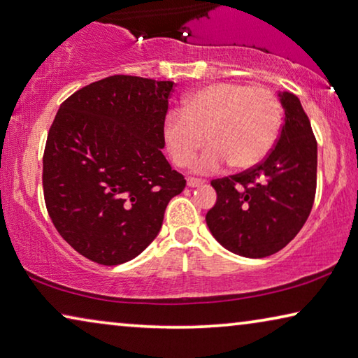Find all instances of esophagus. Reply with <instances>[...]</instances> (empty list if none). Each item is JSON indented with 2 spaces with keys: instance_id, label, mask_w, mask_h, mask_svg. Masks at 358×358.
I'll return each instance as SVG.
<instances>
[{
  "instance_id": "1",
  "label": "esophagus",
  "mask_w": 358,
  "mask_h": 358,
  "mask_svg": "<svg viewBox=\"0 0 358 358\" xmlns=\"http://www.w3.org/2000/svg\"><path fill=\"white\" fill-rule=\"evenodd\" d=\"M186 183H188L189 188H196V186H201V185H204L206 181H204V180H201V178L189 177V178H188V181H186Z\"/></svg>"
}]
</instances>
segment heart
<instances>
[{"instance_id":"obj_1","label":"heart","mask_w":358,"mask_h":358,"mask_svg":"<svg viewBox=\"0 0 358 358\" xmlns=\"http://www.w3.org/2000/svg\"><path fill=\"white\" fill-rule=\"evenodd\" d=\"M281 127V104L268 88L239 82H218L186 96L183 112H170L164 140L178 167L197 162V172H215L230 162L249 170L268 156ZM206 138H204L203 136Z\"/></svg>"}]
</instances>
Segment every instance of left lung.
Listing matches in <instances>:
<instances>
[{
    "label": "left lung",
    "mask_w": 358,
    "mask_h": 358,
    "mask_svg": "<svg viewBox=\"0 0 358 358\" xmlns=\"http://www.w3.org/2000/svg\"><path fill=\"white\" fill-rule=\"evenodd\" d=\"M285 124L268 156L255 167L212 180L217 202L206 222L233 254L262 259L294 239L310 215L317 189V140L301 101L278 93Z\"/></svg>",
    "instance_id": "8db88e82"
}]
</instances>
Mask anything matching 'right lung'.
Returning a JSON list of instances; mask_svg holds the SVG:
<instances>
[{
	"instance_id": "1",
	"label": "right lung",
	"mask_w": 358,
	"mask_h": 358,
	"mask_svg": "<svg viewBox=\"0 0 358 358\" xmlns=\"http://www.w3.org/2000/svg\"><path fill=\"white\" fill-rule=\"evenodd\" d=\"M173 82L112 76L64 101L43 154V193L56 230L83 257L120 265L161 231L186 180L162 154Z\"/></svg>"
}]
</instances>
